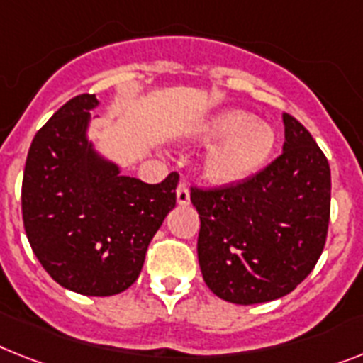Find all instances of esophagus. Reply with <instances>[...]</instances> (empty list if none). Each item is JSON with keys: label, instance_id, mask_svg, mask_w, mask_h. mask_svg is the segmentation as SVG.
Segmentation results:
<instances>
[{"label": "esophagus", "instance_id": "esophagus-1", "mask_svg": "<svg viewBox=\"0 0 363 363\" xmlns=\"http://www.w3.org/2000/svg\"><path fill=\"white\" fill-rule=\"evenodd\" d=\"M176 200H178L179 206H187L191 202V193L185 184H179L178 189H176Z\"/></svg>", "mask_w": 363, "mask_h": 363}]
</instances>
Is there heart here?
Wrapping results in <instances>:
<instances>
[{
    "label": "heart",
    "instance_id": "1",
    "mask_svg": "<svg viewBox=\"0 0 363 363\" xmlns=\"http://www.w3.org/2000/svg\"><path fill=\"white\" fill-rule=\"evenodd\" d=\"M194 140L206 146L218 143L203 155V179L213 187H233L263 169L277 145V135L247 111L226 109L203 122Z\"/></svg>",
    "mask_w": 363,
    "mask_h": 363
}]
</instances>
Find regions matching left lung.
<instances>
[{
    "instance_id": "left-lung-1",
    "label": "left lung",
    "mask_w": 363,
    "mask_h": 363,
    "mask_svg": "<svg viewBox=\"0 0 363 363\" xmlns=\"http://www.w3.org/2000/svg\"><path fill=\"white\" fill-rule=\"evenodd\" d=\"M282 155L245 184L200 191L199 263L218 298L259 304L313 271L330 220V167L310 131L284 113Z\"/></svg>"
}]
</instances>
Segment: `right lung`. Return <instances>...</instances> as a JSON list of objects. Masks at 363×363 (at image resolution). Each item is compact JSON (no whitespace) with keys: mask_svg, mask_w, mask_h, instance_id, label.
I'll use <instances>...</instances> for the list:
<instances>
[{"mask_svg":"<svg viewBox=\"0 0 363 363\" xmlns=\"http://www.w3.org/2000/svg\"><path fill=\"white\" fill-rule=\"evenodd\" d=\"M94 94L67 101L37 131L22 182L23 228L59 286L86 296L122 293L139 278L146 250L176 206L178 174L150 185L89 139Z\"/></svg>","mask_w":363,"mask_h":363,"instance_id":"obj_1","label":"right lung"}]
</instances>
